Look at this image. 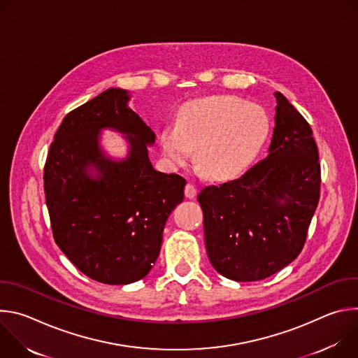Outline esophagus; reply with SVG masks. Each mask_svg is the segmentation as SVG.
I'll return each mask as SVG.
<instances>
[{
  "label": "esophagus",
  "mask_w": 358,
  "mask_h": 358,
  "mask_svg": "<svg viewBox=\"0 0 358 358\" xmlns=\"http://www.w3.org/2000/svg\"><path fill=\"white\" fill-rule=\"evenodd\" d=\"M185 196L188 199H192V198L196 196V188L192 184H187L185 185Z\"/></svg>",
  "instance_id": "1"
}]
</instances>
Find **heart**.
I'll return each mask as SVG.
<instances>
[{
  "label": "heart",
  "instance_id": "obj_1",
  "mask_svg": "<svg viewBox=\"0 0 358 358\" xmlns=\"http://www.w3.org/2000/svg\"><path fill=\"white\" fill-rule=\"evenodd\" d=\"M271 134V117L258 103L229 94L207 96L184 103L177 124L160 133L163 155L182 166L195 147V164L207 178L222 180L246 170Z\"/></svg>",
  "mask_w": 358,
  "mask_h": 358
}]
</instances>
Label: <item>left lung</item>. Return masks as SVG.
Wrapping results in <instances>:
<instances>
[{
    "label": "left lung",
    "mask_w": 358,
    "mask_h": 358,
    "mask_svg": "<svg viewBox=\"0 0 358 358\" xmlns=\"http://www.w3.org/2000/svg\"><path fill=\"white\" fill-rule=\"evenodd\" d=\"M275 97L266 159L242 177L198 194L210 262L236 282L266 279L293 262L320 198L312 129L280 92Z\"/></svg>",
    "instance_id": "1"
}]
</instances>
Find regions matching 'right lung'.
<instances>
[{"label": "right lung", "mask_w": 358, "mask_h": 358, "mask_svg": "<svg viewBox=\"0 0 358 358\" xmlns=\"http://www.w3.org/2000/svg\"><path fill=\"white\" fill-rule=\"evenodd\" d=\"M130 93L109 87L64 119L43 170L55 242L86 276L106 285L143 279L159 258L171 211L185 180L152 167L156 134L130 109ZM122 134L124 158L101 144V133Z\"/></svg>", "instance_id": "obj_1"}]
</instances>
